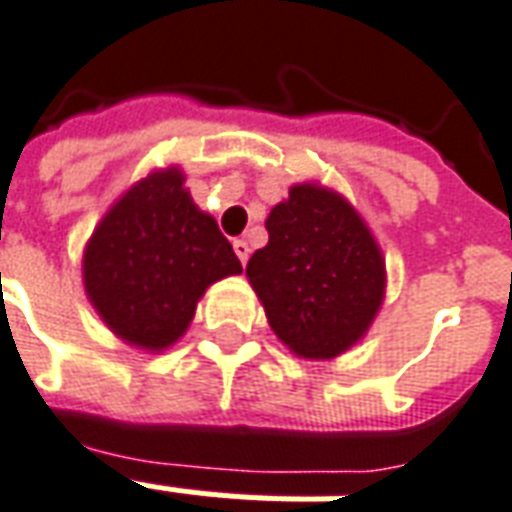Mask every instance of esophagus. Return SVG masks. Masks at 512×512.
I'll use <instances>...</instances> for the list:
<instances>
[{
    "mask_svg": "<svg viewBox=\"0 0 512 512\" xmlns=\"http://www.w3.org/2000/svg\"><path fill=\"white\" fill-rule=\"evenodd\" d=\"M233 252H236V257H239V260H241V265H244L249 260V244L244 239L233 241Z\"/></svg>",
    "mask_w": 512,
    "mask_h": 512,
    "instance_id": "esophagus-1",
    "label": "esophagus"
}]
</instances>
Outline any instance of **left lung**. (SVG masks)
<instances>
[{"label":"left lung","mask_w":512,"mask_h":512,"mask_svg":"<svg viewBox=\"0 0 512 512\" xmlns=\"http://www.w3.org/2000/svg\"><path fill=\"white\" fill-rule=\"evenodd\" d=\"M265 230L247 276L273 333L308 360L360 341L384 298V257L360 214L333 190L295 185Z\"/></svg>","instance_id":"left-lung-1"}]
</instances>
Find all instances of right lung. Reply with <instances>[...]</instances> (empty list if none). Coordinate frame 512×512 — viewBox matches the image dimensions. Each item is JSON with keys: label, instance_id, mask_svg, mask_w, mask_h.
I'll use <instances>...</instances> for the list:
<instances>
[{"label": "right lung", "instance_id": "add662e5", "mask_svg": "<svg viewBox=\"0 0 512 512\" xmlns=\"http://www.w3.org/2000/svg\"><path fill=\"white\" fill-rule=\"evenodd\" d=\"M155 171L99 222L83 260L85 292L123 341L158 351L185 333L206 287L241 263L230 241L182 187Z\"/></svg>", "mask_w": 512, "mask_h": 512}]
</instances>
